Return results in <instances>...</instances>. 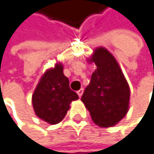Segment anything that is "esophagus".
Returning <instances> with one entry per match:
<instances>
[{"mask_svg":"<svg viewBox=\"0 0 154 154\" xmlns=\"http://www.w3.org/2000/svg\"><path fill=\"white\" fill-rule=\"evenodd\" d=\"M83 92H84V89L83 88H81V89H79L78 92H76V93H78V95H79V97H82V95H83Z\"/></svg>","mask_w":154,"mask_h":154,"instance_id":"1","label":"esophagus"}]
</instances>
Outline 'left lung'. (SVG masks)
<instances>
[{
  "mask_svg": "<svg viewBox=\"0 0 154 154\" xmlns=\"http://www.w3.org/2000/svg\"><path fill=\"white\" fill-rule=\"evenodd\" d=\"M89 62H94L97 69L92 73L81 100L95 124L112 127L128 112L129 85L118 62L107 49H96Z\"/></svg>",
  "mask_w": 154,
  "mask_h": 154,
  "instance_id": "obj_1",
  "label": "left lung"
}]
</instances>
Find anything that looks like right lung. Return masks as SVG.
I'll use <instances>...</instances> for the list:
<instances>
[{
	"label": "right lung",
	"instance_id": "obj_1",
	"mask_svg": "<svg viewBox=\"0 0 154 154\" xmlns=\"http://www.w3.org/2000/svg\"><path fill=\"white\" fill-rule=\"evenodd\" d=\"M79 96L69 88V80L63 73V66L47 70L38 83L34 95L32 106L35 114L50 124H57L65 118L69 104Z\"/></svg>",
	"mask_w": 154,
	"mask_h": 154
}]
</instances>
